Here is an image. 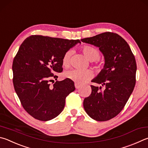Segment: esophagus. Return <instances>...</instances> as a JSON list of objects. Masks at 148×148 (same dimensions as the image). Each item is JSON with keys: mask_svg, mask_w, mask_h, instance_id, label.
Instances as JSON below:
<instances>
[{"mask_svg": "<svg viewBox=\"0 0 148 148\" xmlns=\"http://www.w3.org/2000/svg\"><path fill=\"white\" fill-rule=\"evenodd\" d=\"M75 87H76V89H78V88H80V85H79L78 83H75Z\"/></svg>", "mask_w": 148, "mask_h": 148, "instance_id": "obj_1", "label": "esophagus"}]
</instances>
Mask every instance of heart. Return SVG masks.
Returning a JSON list of instances; mask_svg holds the SVG:
<instances>
[{"label": "heart", "instance_id": "b5f03b06", "mask_svg": "<svg viewBox=\"0 0 148 148\" xmlns=\"http://www.w3.org/2000/svg\"><path fill=\"white\" fill-rule=\"evenodd\" d=\"M82 51L85 57L90 61H96L100 57V53L98 50L89 45L83 46L82 47ZM71 56V51H66L63 56L61 62H62V65L65 68H68L70 66ZM65 76L66 78L70 79L76 83L82 84L92 77V72L90 70L72 69L66 71L65 73Z\"/></svg>", "mask_w": 148, "mask_h": 148}]
</instances>
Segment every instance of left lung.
Masks as SVG:
<instances>
[{
    "instance_id": "8db88e82",
    "label": "left lung",
    "mask_w": 148,
    "mask_h": 148,
    "mask_svg": "<svg viewBox=\"0 0 148 148\" xmlns=\"http://www.w3.org/2000/svg\"><path fill=\"white\" fill-rule=\"evenodd\" d=\"M99 48L105 65L92 82L105 88L90 85V95L83 101V107L92 119L100 122L119 114L133 92L136 83V63L131 48L119 34L104 32L81 39Z\"/></svg>"
}]
</instances>
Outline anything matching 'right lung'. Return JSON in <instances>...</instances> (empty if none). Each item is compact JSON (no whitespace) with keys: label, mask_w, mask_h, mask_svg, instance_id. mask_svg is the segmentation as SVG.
Segmentation results:
<instances>
[{"label":"right lung","mask_w":148,"mask_h":148,"mask_svg":"<svg viewBox=\"0 0 148 148\" xmlns=\"http://www.w3.org/2000/svg\"><path fill=\"white\" fill-rule=\"evenodd\" d=\"M78 42L33 35L21 44L13 61V83L23 108L34 119L50 120L62 112L74 83L68 78L50 83L57 80L54 73L63 71L64 53Z\"/></svg>","instance_id":"obj_1"}]
</instances>
